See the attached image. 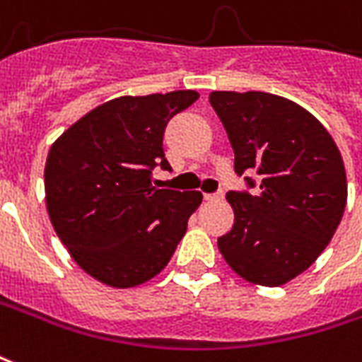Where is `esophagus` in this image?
Returning a JSON list of instances; mask_svg holds the SVG:
<instances>
[{"label":"esophagus","mask_w":362,"mask_h":362,"mask_svg":"<svg viewBox=\"0 0 362 362\" xmlns=\"http://www.w3.org/2000/svg\"><path fill=\"white\" fill-rule=\"evenodd\" d=\"M218 199H222V192H218V194H205V202H218Z\"/></svg>","instance_id":"obj_1"}]
</instances>
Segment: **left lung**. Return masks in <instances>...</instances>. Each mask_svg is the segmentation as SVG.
Segmentation results:
<instances>
[{"mask_svg":"<svg viewBox=\"0 0 362 362\" xmlns=\"http://www.w3.org/2000/svg\"><path fill=\"white\" fill-rule=\"evenodd\" d=\"M209 103L228 134L235 173L257 168L263 178L257 195L226 194L234 224L218 251L243 280L284 286L317 261L344 216L341 153L317 117L282 95L211 92Z\"/></svg>","mask_w":362,"mask_h":362,"instance_id":"1","label":"left lung"}]
</instances>
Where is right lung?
Instances as JSON below:
<instances>
[{
    "mask_svg": "<svg viewBox=\"0 0 362 362\" xmlns=\"http://www.w3.org/2000/svg\"><path fill=\"white\" fill-rule=\"evenodd\" d=\"M199 93L122 95L86 113L53 141L44 170L45 207L74 263L111 288L157 276L202 205V192L153 186L168 168L163 134Z\"/></svg>",
    "mask_w": 362,
    "mask_h": 362,
    "instance_id": "add662e5",
    "label": "right lung"
}]
</instances>
